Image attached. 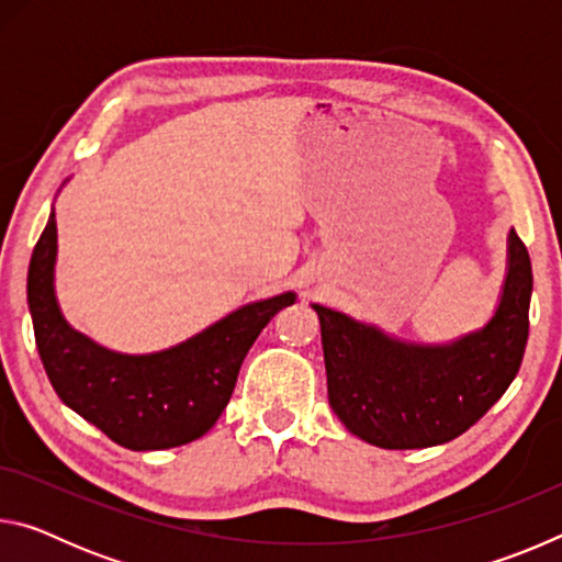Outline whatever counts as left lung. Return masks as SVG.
I'll return each instance as SVG.
<instances>
[{
    "label": "left lung",
    "instance_id": "1",
    "mask_svg": "<svg viewBox=\"0 0 562 562\" xmlns=\"http://www.w3.org/2000/svg\"><path fill=\"white\" fill-rule=\"evenodd\" d=\"M530 292V255L510 231L496 315L451 345H406L315 304L331 412L379 449H429L469 431L518 374Z\"/></svg>",
    "mask_w": 562,
    "mask_h": 562
}]
</instances>
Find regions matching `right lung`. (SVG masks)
I'll use <instances>...</instances> for the list:
<instances>
[{
    "label": "right lung",
    "mask_w": 562,
    "mask_h": 562,
    "mask_svg": "<svg viewBox=\"0 0 562 562\" xmlns=\"http://www.w3.org/2000/svg\"><path fill=\"white\" fill-rule=\"evenodd\" d=\"M56 221L34 245L26 300L46 376L61 402L131 451L173 449L201 439L233 396L252 341L292 292L235 310L201 335L156 355H119L71 329L54 297Z\"/></svg>",
    "instance_id": "add662e5"
}]
</instances>
